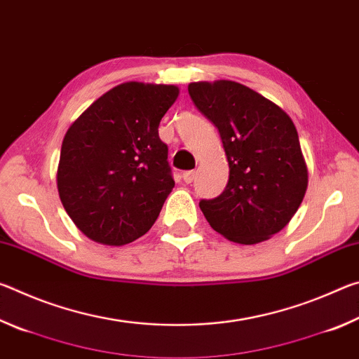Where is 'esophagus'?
<instances>
[{"instance_id":"obj_1","label":"esophagus","mask_w":359,"mask_h":359,"mask_svg":"<svg viewBox=\"0 0 359 359\" xmlns=\"http://www.w3.org/2000/svg\"><path fill=\"white\" fill-rule=\"evenodd\" d=\"M182 177H184L185 184H191V182L196 179V171H187V172H184V175H182Z\"/></svg>"}]
</instances>
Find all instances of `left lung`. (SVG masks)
Returning a JSON list of instances; mask_svg holds the SVG:
<instances>
[{
  "label": "left lung",
  "instance_id": "left-lung-1",
  "mask_svg": "<svg viewBox=\"0 0 359 359\" xmlns=\"http://www.w3.org/2000/svg\"><path fill=\"white\" fill-rule=\"evenodd\" d=\"M188 93L218 128L229 166L224 191L199 203L205 220L238 244L271 239L293 218L309 184L293 120L234 81L191 82Z\"/></svg>",
  "mask_w": 359,
  "mask_h": 359
}]
</instances>
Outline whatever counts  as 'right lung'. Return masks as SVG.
<instances>
[{
    "label": "right lung",
    "mask_w": 359,
    "mask_h": 359,
    "mask_svg": "<svg viewBox=\"0 0 359 359\" xmlns=\"http://www.w3.org/2000/svg\"><path fill=\"white\" fill-rule=\"evenodd\" d=\"M177 85L125 82L100 96L66 131L58 196L76 226L102 245L141 238L174 188L168 145L158 136Z\"/></svg>",
    "instance_id": "obj_1"
}]
</instances>
